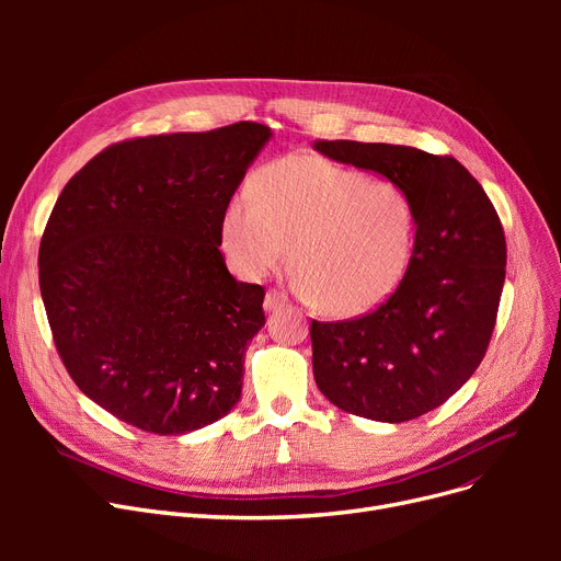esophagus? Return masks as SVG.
I'll use <instances>...</instances> for the list:
<instances>
[{"mask_svg":"<svg viewBox=\"0 0 561 561\" xmlns=\"http://www.w3.org/2000/svg\"><path fill=\"white\" fill-rule=\"evenodd\" d=\"M286 305H288V296H286V293H282V290H277V288H271L268 293H265V300H263L265 311H277V309H282V307H286Z\"/></svg>","mask_w":561,"mask_h":561,"instance_id":"1","label":"esophagus"}]
</instances>
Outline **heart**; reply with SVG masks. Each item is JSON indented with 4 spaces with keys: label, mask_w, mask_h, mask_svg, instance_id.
<instances>
[{
    "label": "heart",
    "mask_w": 561,
    "mask_h": 561,
    "mask_svg": "<svg viewBox=\"0 0 561 561\" xmlns=\"http://www.w3.org/2000/svg\"><path fill=\"white\" fill-rule=\"evenodd\" d=\"M416 204L393 180L316 154H288L259 170L252 193H236L220 218V245L245 279L288 254L296 286L332 318L387 302L414 259Z\"/></svg>",
    "instance_id": "b5f03b06"
}]
</instances>
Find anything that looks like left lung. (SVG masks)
Instances as JSON below:
<instances>
[{
	"instance_id": "obj_1",
	"label": "left lung",
	"mask_w": 561,
	"mask_h": 561,
	"mask_svg": "<svg viewBox=\"0 0 561 561\" xmlns=\"http://www.w3.org/2000/svg\"><path fill=\"white\" fill-rule=\"evenodd\" d=\"M313 147L400 182L419 216L414 259L387 302L359 318L311 322L316 385L347 414L414 421L455 396L486 355L505 284L503 222L448 154L357 140Z\"/></svg>"
}]
</instances>
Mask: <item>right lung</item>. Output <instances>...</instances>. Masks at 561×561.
Listing matches in <instances>:
<instances>
[{"instance_id":"right-lung-1","label":"right lung","mask_w":561,"mask_h":561,"mask_svg":"<svg viewBox=\"0 0 561 561\" xmlns=\"http://www.w3.org/2000/svg\"><path fill=\"white\" fill-rule=\"evenodd\" d=\"M268 138L243 121L121 140L58 195L41 296L66 370L117 421L186 434L241 400L265 290L229 275L220 218Z\"/></svg>"}]
</instances>
